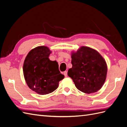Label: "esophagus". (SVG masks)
<instances>
[{"instance_id": "obj_1", "label": "esophagus", "mask_w": 127, "mask_h": 127, "mask_svg": "<svg viewBox=\"0 0 127 127\" xmlns=\"http://www.w3.org/2000/svg\"><path fill=\"white\" fill-rule=\"evenodd\" d=\"M64 75L65 77H67V71H64Z\"/></svg>"}]
</instances>
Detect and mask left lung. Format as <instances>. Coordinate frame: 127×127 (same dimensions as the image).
<instances>
[{
	"label": "left lung",
	"mask_w": 127,
	"mask_h": 127,
	"mask_svg": "<svg viewBox=\"0 0 127 127\" xmlns=\"http://www.w3.org/2000/svg\"><path fill=\"white\" fill-rule=\"evenodd\" d=\"M71 64L68 75L78 90L91 94L101 89L105 81L107 68L105 60L97 51L80 47L77 52H72Z\"/></svg>",
	"instance_id": "obj_1"
}]
</instances>
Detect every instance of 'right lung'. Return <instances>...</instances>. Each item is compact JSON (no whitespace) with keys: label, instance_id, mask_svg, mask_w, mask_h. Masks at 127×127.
I'll use <instances>...</instances> for the list:
<instances>
[{"label":"right lung","instance_id":"right-lung-1","mask_svg":"<svg viewBox=\"0 0 127 127\" xmlns=\"http://www.w3.org/2000/svg\"><path fill=\"white\" fill-rule=\"evenodd\" d=\"M51 51L45 46L31 50L23 64V74L30 89L41 95L52 93L58 87L59 82L64 78L56 61L49 59Z\"/></svg>","mask_w":127,"mask_h":127}]
</instances>
